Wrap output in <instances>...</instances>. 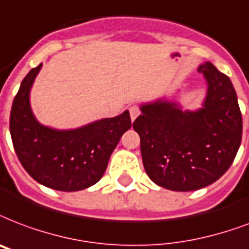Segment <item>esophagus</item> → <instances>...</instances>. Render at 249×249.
I'll return each instance as SVG.
<instances>
[{
  "label": "esophagus",
  "mask_w": 249,
  "mask_h": 249,
  "mask_svg": "<svg viewBox=\"0 0 249 249\" xmlns=\"http://www.w3.org/2000/svg\"><path fill=\"white\" fill-rule=\"evenodd\" d=\"M129 112H130V119H132V121H134L138 116H140L141 109H140L138 106H132V107L129 108Z\"/></svg>",
  "instance_id": "obj_1"
}]
</instances>
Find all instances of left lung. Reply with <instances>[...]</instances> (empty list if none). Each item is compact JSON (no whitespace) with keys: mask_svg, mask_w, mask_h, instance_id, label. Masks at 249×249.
Listing matches in <instances>:
<instances>
[{"mask_svg":"<svg viewBox=\"0 0 249 249\" xmlns=\"http://www.w3.org/2000/svg\"><path fill=\"white\" fill-rule=\"evenodd\" d=\"M198 73L209 85L204 108L183 112L175 104L158 102L141 107L133 123L146 174L155 184L178 192L217 181L242 142V112L230 78L210 62Z\"/></svg>","mask_w":249,"mask_h":249,"instance_id":"left-lung-1","label":"left lung"}]
</instances>
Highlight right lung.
<instances>
[{
	"mask_svg": "<svg viewBox=\"0 0 249 249\" xmlns=\"http://www.w3.org/2000/svg\"><path fill=\"white\" fill-rule=\"evenodd\" d=\"M41 64L20 83L10 112V134L19 162L32 179L62 192H74L98 183L112 151L132 126L128 111L74 130H53L32 115L28 92Z\"/></svg>",
	"mask_w": 249,
	"mask_h": 249,
	"instance_id": "right-lung-1",
	"label": "right lung"
}]
</instances>
